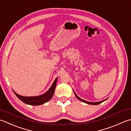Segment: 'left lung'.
Listing matches in <instances>:
<instances>
[{
    "label": "left lung",
    "instance_id": "obj_1",
    "mask_svg": "<svg viewBox=\"0 0 131 131\" xmlns=\"http://www.w3.org/2000/svg\"><path fill=\"white\" fill-rule=\"evenodd\" d=\"M73 92H74V95H75V96H76V98H77V99L79 100L80 101H82V102H84V103H87V104H89V105H98V104H100V103H102V102H104V101H106L107 99V98H106V99L104 100H103V101H99V102H88V101H85V100H84L81 99V98H80V97H79V96L77 95L76 94V93L74 92V91L73 90Z\"/></svg>",
    "mask_w": 131,
    "mask_h": 131
}]
</instances>
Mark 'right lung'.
<instances>
[{
    "label": "right lung",
    "mask_w": 131,
    "mask_h": 131,
    "mask_svg": "<svg viewBox=\"0 0 131 131\" xmlns=\"http://www.w3.org/2000/svg\"><path fill=\"white\" fill-rule=\"evenodd\" d=\"M58 77H57L53 82L50 88V89L47 90L46 92H45L43 94L39 95L38 96H31V97H25V96L20 95L17 94L15 91H13L15 95L17 96L18 98L22 102L25 103L27 105H33V106H38L44 104L48 101H49L51 99L55 90L56 85Z\"/></svg>",
    "instance_id": "obj_1"
}]
</instances>
